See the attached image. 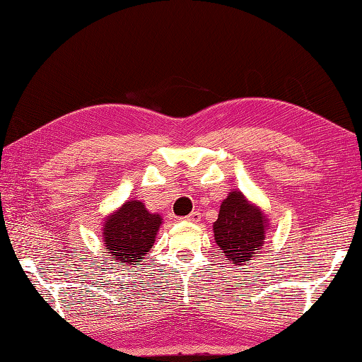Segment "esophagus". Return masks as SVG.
Listing matches in <instances>:
<instances>
[{"instance_id":"obj_1","label":"esophagus","mask_w":362,"mask_h":362,"mask_svg":"<svg viewBox=\"0 0 362 362\" xmlns=\"http://www.w3.org/2000/svg\"><path fill=\"white\" fill-rule=\"evenodd\" d=\"M184 221H189V222H199L200 221V213L199 211H192L189 216L184 217Z\"/></svg>"}]
</instances>
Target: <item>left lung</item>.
<instances>
[{
    "label": "left lung",
    "mask_w": 362,
    "mask_h": 362,
    "mask_svg": "<svg viewBox=\"0 0 362 362\" xmlns=\"http://www.w3.org/2000/svg\"><path fill=\"white\" fill-rule=\"evenodd\" d=\"M213 230L221 254L231 263L244 264L260 254L268 219L243 192L233 190L222 202Z\"/></svg>",
    "instance_id": "obj_1"
}]
</instances>
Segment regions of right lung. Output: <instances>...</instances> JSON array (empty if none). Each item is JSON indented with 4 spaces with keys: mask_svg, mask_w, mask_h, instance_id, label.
<instances>
[{
    "mask_svg": "<svg viewBox=\"0 0 362 362\" xmlns=\"http://www.w3.org/2000/svg\"><path fill=\"white\" fill-rule=\"evenodd\" d=\"M162 217L153 214L139 200H129L107 217L102 230L107 254L122 266L145 260L153 249Z\"/></svg>",
    "mask_w": 362,
    "mask_h": 362,
    "instance_id": "obj_1",
    "label": "right lung"
}]
</instances>
